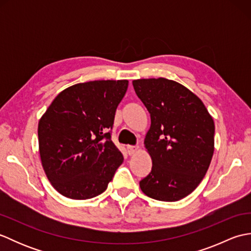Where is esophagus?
Returning <instances> with one entry per match:
<instances>
[{"label": "esophagus", "mask_w": 251, "mask_h": 251, "mask_svg": "<svg viewBox=\"0 0 251 251\" xmlns=\"http://www.w3.org/2000/svg\"><path fill=\"white\" fill-rule=\"evenodd\" d=\"M138 147H134V146H128L127 147V153L129 154V155H134V154L138 151Z\"/></svg>", "instance_id": "obj_1"}]
</instances>
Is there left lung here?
Segmentation results:
<instances>
[{
  "instance_id": "obj_1",
  "label": "left lung",
  "mask_w": 251,
  "mask_h": 251,
  "mask_svg": "<svg viewBox=\"0 0 251 251\" xmlns=\"http://www.w3.org/2000/svg\"><path fill=\"white\" fill-rule=\"evenodd\" d=\"M151 115L145 147L152 170L140 181L147 196L176 201L193 192L206 175L215 150V123L190 89L164 77L132 81Z\"/></svg>"
}]
</instances>
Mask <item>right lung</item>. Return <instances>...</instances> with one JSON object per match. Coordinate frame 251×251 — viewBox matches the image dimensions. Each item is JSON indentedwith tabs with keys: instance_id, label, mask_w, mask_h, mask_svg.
I'll return each instance as SVG.
<instances>
[{
	"instance_id": "right-lung-1",
	"label": "right lung",
	"mask_w": 251,
	"mask_h": 251,
	"mask_svg": "<svg viewBox=\"0 0 251 251\" xmlns=\"http://www.w3.org/2000/svg\"><path fill=\"white\" fill-rule=\"evenodd\" d=\"M127 79L75 84L57 96L40 119L42 166L51 185L72 200L102 193L124 161L111 140Z\"/></svg>"
}]
</instances>
